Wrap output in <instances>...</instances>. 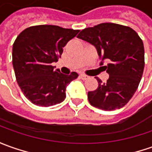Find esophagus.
Masks as SVG:
<instances>
[{
	"label": "esophagus",
	"mask_w": 152,
	"mask_h": 152,
	"mask_svg": "<svg viewBox=\"0 0 152 152\" xmlns=\"http://www.w3.org/2000/svg\"><path fill=\"white\" fill-rule=\"evenodd\" d=\"M80 77L82 79V80H87V79L89 78V76H86V75H80Z\"/></svg>",
	"instance_id": "esophagus-1"
}]
</instances>
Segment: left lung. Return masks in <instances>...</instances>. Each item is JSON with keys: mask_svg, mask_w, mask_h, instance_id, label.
<instances>
[{"mask_svg": "<svg viewBox=\"0 0 152 152\" xmlns=\"http://www.w3.org/2000/svg\"><path fill=\"white\" fill-rule=\"evenodd\" d=\"M93 45L102 59L101 65L109 74L103 83L96 77L97 89L89 91L91 106L104 111L123 107L138 88L144 71V46L140 37L129 26L115 23H102L82 30L77 36Z\"/></svg>", "mask_w": 152, "mask_h": 152, "instance_id": "8db88e82", "label": "left lung"}]
</instances>
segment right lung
I'll return each mask as SVG.
<instances>
[{
	"instance_id": "obj_1",
	"label": "right lung",
	"mask_w": 152,
	"mask_h": 152,
	"mask_svg": "<svg viewBox=\"0 0 152 152\" xmlns=\"http://www.w3.org/2000/svg\"><path fill=\"white\" fill-rule=\"evenodd\" d=\"M79 30L40 25L25 29L12 48V64L16 81L25 96L39 106H50L66 98L67 85L78 74H61L52 63L58 61L63 47Z\"/></svg>"
}]
</instances>
